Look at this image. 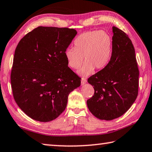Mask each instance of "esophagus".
Returning <instances> with one entry per match:
<instances>
[{"instance_id": "obj_1", "label": "esophagus", "mask_w": 152, "mask_h": 152, "mask_svg": "<svg viewBox=\"0 0 152 152\" xmlns=\"http://www.w3.org/2000/svg\"><path fill=\"white\" fill-rule=\"evenodd\" d=\"M87 83V79L86 78L83 77L81 79V85L83 86V85H85Z\"/></svg>"}]
</instances>
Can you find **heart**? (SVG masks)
I'll list each match as a JSON object with an SVG mask.
<instances>
[{
    "mask_svg": "<svg viewBox=\"0 0 152 152\" xmlns=\"http://www.w3.org/2000/svg\"><path fill=\"white\" fill-rule=\"evenodd\" d=\"M74 48H68L65 55L68 65L78 69L84 61V65L79 73L87 76L94 69L102 70L110 63L113 50V40L110 34L104 31H89L77 37Z\"/></svg>",
    "mask_w": 152,
    "mask_h": 152,
    "instance_id": "obj_1",
    "label": "heart"
}]
</instances>
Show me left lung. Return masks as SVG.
<instances>
[{
    "instance_id": "8db88e82",
    "label": "left lung",
    "mask_w": 152,
    "mask_h": 152,
    "mask_svg": "<svg viewBox=\"0 0 152 152\" xmlns=\"http://www.w3.org/2000/svg\"><path fill=\"white\" fill-rule=\"evenodd\" d=\"M113 50L110 63L93 75L88 83L94 95L87 101L93 115L99 119L112 120L126 112L136 99L139 69L134 45L128 35L113 26Z\"/></svg>"
}]
</instances>
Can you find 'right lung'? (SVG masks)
Returning <instances> with one entry per match:
<instances>
[{
    "mask_svg": "<svg viewBox=\"0 0 152 152\" xmlns=\"http://www.w3.org/2000/svg\"><path fill=\"white\" fill-rule=\"evenodd\" d=\"M74 28L38 26L21 39L10 74L14 99L29 118L47 122L58 118L81 78L68 66L65 50Z\"/></svg>",
    "mask_w": 152,
    "mask_h": 152,
    "instance_id": "add662e5",
    "label": "right lung"
}]
</instances>
